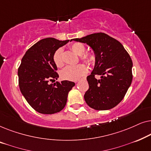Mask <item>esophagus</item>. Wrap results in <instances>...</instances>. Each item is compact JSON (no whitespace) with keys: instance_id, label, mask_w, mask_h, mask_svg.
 Returning a JSON list of instances; mask_svg holds the SVG:
<instances>
[{"instance_id":"esophagus-1","label":"esophagus","mask_w":151,"mask_h":151,"mask_svg":"<svg viewBox=\"0 0 151 151\" xmlns=\"http://www.w3.org/2000/svg\"><path fill=\"white\" fill-rule=\"evenodd\" d=\"M78 82V81H76V82Z\"/></svg>"}]
</instances>
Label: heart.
Listing matches in <instances>:
<instances>
[{
	"instance_id": "1",
	"label": "heart",
	"mask_w": 151,
	"mask_h": 151,
	"mask_svg": "<svg viewBox=\"0 0 151 151\" xmlns=\"http://www.w3.org/2000/svg\"><path fill=\"white\" fill-rule=\"evenodd\" d=\"M70 49L76 54L80 55V58L82 60L86 63L88 66L93 67L96 65V55L93 52L85 53L86 47L83 44L80 42H76L70 46ZM53 60L58 67H62L64 65L63 51L62 48L58 49L53 55ZM88 72V68L84 64L74 66H67L60 72L61 78L67 80H78L80 78L85 76Z\"/></svg>"
}]
</instances>
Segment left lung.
<instances>
[{"label": "left lung", "instance_id": "obj_1", "mask_svg": "<svg viewBox=\"0 0 151 151\" xmlns=\"http://www.w3.org/2000/svg\"><path fill=\"white\" fill-rule=\"evenodd\" d=\"M73 40L86 43L96 55L92 73L87 76L88 89L84 98L95 110H109L124 98L133 80V62L123 45L104 33H96ZM96 75H100L99 80Z\"/></svg>", "mask_w": 151, "mask_h": 151}]
</instances>
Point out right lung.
<instances>
[{
    "label": "right lung",
    "instance_id": "right-lung-1",
    "mask_svg": "<svg viewBox=\"0 0 151 151\" xmlns=\"http://www.w3.org/2000/svg\"><path fill=\"white\" fill-rule=\"evenodd\" d=\"M69 41L44 38L31 47L22 57L18 69V84L27 102L37 112H60L67 104L68 93L75 86L73 82L68 80L56 82L53 85L49 84L59 77L53 53Z\"/></svg>",
    "mask_w": 151,
    "mask_h": 151
}]
</instances>
